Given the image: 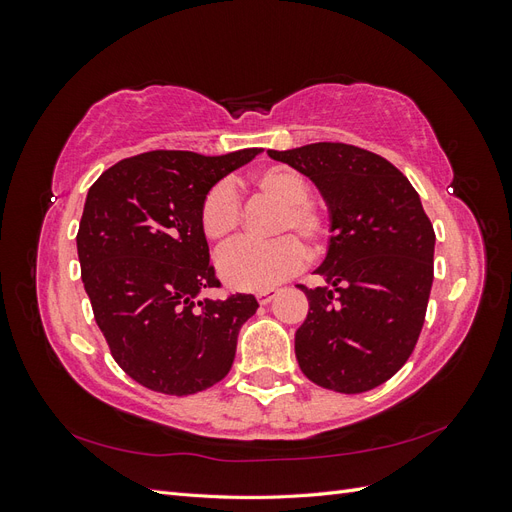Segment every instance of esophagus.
Segmentation results:
<instances>
[{"label": "esophagus", "instance_id": "esophagus-1", "mask_svg": "<svg viewBox=\"0 0 512 512\" xmlns=\"http://www.w3.org/2000/svg\"><path fill=\"white\" fill-rule=\"evenodd\" d=\"M275 297H277V290H275V288L262 290V292H258V294H256V299H258V303H260V305H267V303H271Z\"/></svg>", "mask_w": 512, "mask_h": 512}]
</instances>
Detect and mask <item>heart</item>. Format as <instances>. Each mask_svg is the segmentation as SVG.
<instances>
[{
  "label": "heart",
  "mask_w": 512,
  "mask_h": 512,
  "mask_svg": "<svg viewBox=\"0 0 512 512\" xmlns=\"http://www.w3.org/2000/svg\"><path fill=\"white\" fill-rule=\"evenodd\" d=\"M254 188L280 205L273 222V235H282L267 243L241 241L220 256L218 269L222 280L235 290L262 292L284 282L305 262V243L316 252L329 232L324 209L309 200V183L297 170L271 166L254 177ZM241 220L239 194L228 181L215 183L200 205V226L207 239L224 245L232 239Z\"/></svg>",
  "instance_id": "heart-1"
}]
</instances>
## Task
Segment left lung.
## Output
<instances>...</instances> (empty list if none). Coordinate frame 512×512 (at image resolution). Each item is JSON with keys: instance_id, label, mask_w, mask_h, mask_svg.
<instances>
[{"instance_id": "obj_1", "label": "left lung", "mask_w": 512, "mask_h": 512, "mask_svg": "<svg viewBox=\"0 0 512 512\" xmlns=\"http://www.w3.org/2000/svg\"><path fill=\"white\" fill-rule=\"evenodd\" d=\"M269 158L312 181L329 209V245L305 288L294 333L303 374L322 389L365 393L395 376L421 335L436 232L412 183L389 160L344 143H312Z\"/></svg>"}]
</instances>
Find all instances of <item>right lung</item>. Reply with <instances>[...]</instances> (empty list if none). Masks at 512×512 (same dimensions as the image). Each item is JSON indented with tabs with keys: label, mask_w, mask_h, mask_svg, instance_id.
<instances>
[{
	"label": "right lung",
	"mask_w": 512,
	"mask_h": 512,
	"mask_svg": "<svg viewBox=\"0 0 512 512\" xmlns=\"http://www.w3.org/2000/svg\"><path fill=\"white\" fill-rule=\"evenodd\" d=\"M260 151H147L104 170L87 192L76 235L85 292L113 359L151 391H205L235 361L239 329L258 301L203 297L220 282L200 205Z\"/></svg>",
	"instance_id": "1"
}]
</instances>
